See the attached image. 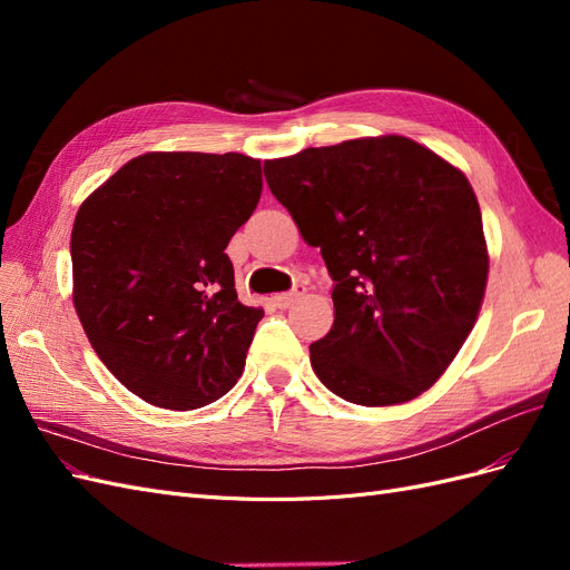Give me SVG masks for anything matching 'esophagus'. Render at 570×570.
Wrapping results in <instances>:
<instances>
[{
	"instance_id": "34e87169",
	"label": "esophagus",
	"mask_w": 570,
	"mask_h": 570,
	"mask_svg": "<svg viewBox=\"0 0 570 570\" xmlns=\"http://www.w3.org/2000/svg\"><path fill=\"white\" fill-rule=\"evenodd\" d=\"M304 292H306L304 285H295L289 292H283V295H275L271 302L278 306V308H287L289 304H295L304 295Z\"/></svg>"
}]
</instances>
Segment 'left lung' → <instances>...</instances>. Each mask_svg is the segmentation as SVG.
<instances>
[{
    "label": "left lung",
    "mask_w": 570,
    "mask_h": 570,
    "mask_svg": "<svg viewBox=\"0 0 570 570\" xmlns=\"http://www.w3.org/2000/svg\"><path fill=\"white\" fill-rule=\"evenodd\" d=\"M264 174L335 283L331 333L308 347L318 381L361 406L416 400L485 297L490 256L469 178L402 135L308 147Z\"/></svg>",
    "instance_id": "1"
}]
</instances>
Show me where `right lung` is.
I'll list each match as a JSON object with an SVG mask.
<instances>
[{"mask_svg": "<svg viewBox=\"0 0 570 570\" xmlns=\"http://www.w3.org/2000/svg\"><path fill=\"white\" fill-rule=\"evenodd\" d=\"M245 154L147 151L80 204L73 304L92 350L140 400H220L243 375L264 308L237 302L226 247L262 197Z\"/></svg>", "mask_w": 570, "mask_h": 570, "instance_id": "add662e5", "label": "right lung"}]
</instances>
